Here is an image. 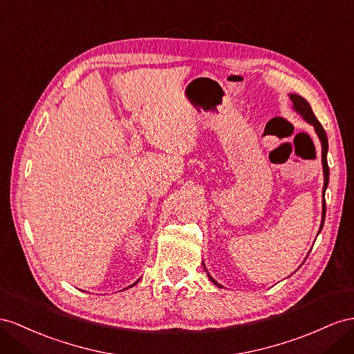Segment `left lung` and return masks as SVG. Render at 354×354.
I'll return each mask as SVG.
<instances>
[{
    "mask_svg": "<svg viewBox=\"0 0 354 354\" xmlns=\"http://www.w3.org/2000/svg\"><path fill=\"white\" fill-rule=\"evenodd\" d=\"M288 97H290V100H292V104H293L295 112L301 115L308 124H311V125L314 127V131L317 133V136H319V140H320V143H322V165H323V176H324V183H323V203H322V207H323V209H322V224H320V230H319V233H320V232H322V229H323V223H324V216H326L324 193H326V188H328V184H329V166H328V149H329V145H328V136H326V131H324V129L322 127V124H320V122H319V120H317V118H315V115H314V112H313V109H311L310 103H308L304 97L297 95V94H288ZM202 265H203L205 270L207 272V269H206L205 263H202ZM207 277H209V279L212 281V283H214L215 286L223 287L221 284L216 283V281L209 275V272H207Z\"/></svg>",
    "mask_w": 354,
    "mask_h": 354,
    "instance_id": "left-lung-1",
    "label": "left lung"
}]
</instances>
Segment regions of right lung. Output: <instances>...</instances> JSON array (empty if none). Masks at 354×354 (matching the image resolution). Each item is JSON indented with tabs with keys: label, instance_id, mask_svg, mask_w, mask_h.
I'll return each mask as SVG.
<instances>
[{
	"label": "right lung",
	"instance_id": "1",
	"mask_svg": "<svg viewBox=\"0 0 354 354\" xmlns=\"http://www.w3.org/2000/svg\"><path fill=\"white\" fill-rule=\"evenodd\" d=\"M138 283H139V279H138V281H136V283H134V284H138ZM134 284H131V286H130V287H133V286H134Z\"/></svg>",
	"mask_w": 354,
	"mask_h": 354
}]
</instances>
